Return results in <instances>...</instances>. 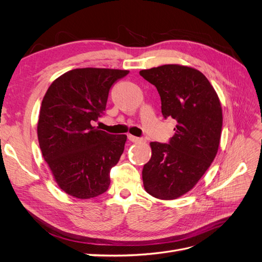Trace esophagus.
I'll use <instances>...</instances> for the list:
<instances>
[{
  "mask_svg": "<svg viewBox=\"0 0 262 262\" xmlns=\"http://www.w3.org/2000/svg\"><path fill=\"white\" fill-rule=\"evenodd\" d=\"M128 139H129L131 142H141V141H144L143 139L137 138V137H134V136H131V134H129V136H128Z\"/></svg>",
  "mask_w": 262,
  "mask_h": 262,
  "instance_id": "34e87169",
  "label": "esophagus"
}]
</instances>
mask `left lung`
Returning a JSON list of instances; mask_svg holds the SVG:
<instances>
[{"label": "left lung", "mask_w": 262, "mask_h": 262, "mask_svg": "<svg viewBox=\"0 0 262 262\" xmlns=\"http://www.w3.org/2000/svg\"><path fill=\"white\" fill-rule=\"evenodd\" d=\"M140 75L157 89L163 117L177 122L168 143H149L152 156L142 170L143 185L157 199H177L195 186L215 158L223 123L221 102L195 69L165 64L142 70Z\"/></svg>", "instance_id": "obj_1"}]
</instances>
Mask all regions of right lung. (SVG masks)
<instances>
[{
	"label": "right lung",
	"mask_w": 262,
	"mask_h": 262,
	"mask_svg": "<svg viewBox=\"0 0 262 262\" xmlns=\"http://www.w3.org/2000/svg\"><path fill=\"white\" fill-rule=\"evenodd\" d=\"M126 70L75 69L58 77L41 102L37 126L42 156L58 186L78 199L106 192L120 160L125 134L92 125L106 110L109 91Z\"/></svg>",
	"instance_id": "right-lung-1"
}]
</instances>
